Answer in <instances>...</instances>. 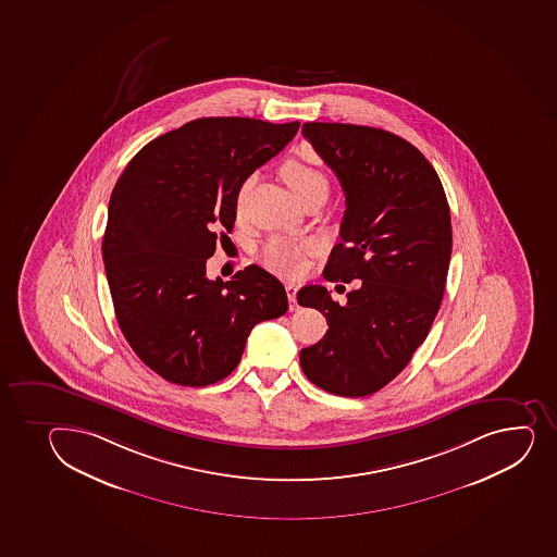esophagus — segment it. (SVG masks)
<instances>
[{"mask_svg":"<svg viewBox=\"0 0 557 557\" xmlns=\"http://www.w3.org/2000/svg\"><path fill=\"white\" fill-rule=\"evenodd\" d=\"M285 290H287L288 296V309L298 310L299 305L298 301H296V294H298V287H296L294 283H288L287 287H285Z\"/></svg>","mask_w":557,"mask_h":557,"instance_id":"obj_1","label":"esophagus"}]
</instances>
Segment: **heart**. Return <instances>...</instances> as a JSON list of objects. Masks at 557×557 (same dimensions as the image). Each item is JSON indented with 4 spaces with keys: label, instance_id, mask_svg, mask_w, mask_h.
<instances>
[{
    "label": "heart",
    "instance_id": "b5f03b06",
    "mask_svg": "<svg viewBox=\"0 0 557 557\" xmlns=\"http://www.w3.org/2000/svg\"><path fill=\"white\" fill-rule=\"evenodd\" d=\"M283 181L293 189L296 197H301L307 191L315 188L327 189V177L325 173L315 166L314 162L305 161L301 157H290L288 161L283 162ZM252 186V177L245 178L235 196V208L242 212L245 199H247L248 189ZM310 250L309 242H288L283 237H274L267 243L263 250V261L270 270L277 274L298 275L305 267V256Z\"/></svg>",
    "mask_w": 557,
    "mask_h": 557
}]
</instances>
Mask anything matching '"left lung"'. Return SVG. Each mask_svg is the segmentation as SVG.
<instances>
[{
  "mask_svg": "<svg viewBox=\"0 0 557 557\" xmlns=\"http://www.w3.org/2000/svg\"><path fill=\"white\" fill-rule=\"evenodd\" d=\"M304 137L336 173L347 205L323 275L360 283L345 305L322 285L299 290L298 304L329 325L299 363L327 393L373 395L408 366L441 309L454 243L446 194L430 161L395 133L307 122Z\"/></svg>",
  "mask_w": 557,
  "mask_h": 557,
  "instance_id": "8db88e82",
  "label": "left lung"
}]
</instances>
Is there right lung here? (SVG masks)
<instances>
[{"mask_svg": "<svg viewBox=\"0 0 557 557\" xmlns=\"http://www.w3.org/2000/svg\"><path fill=\"white\" fill-rule=\"evenodd\" d=\"M299 122L243 116L188 122L146 144L111 194L102 239L116 322L135 355L172 384L226 379L253 325L288 309L287 293L256 264L208 280L218 235L234 228L235 196L277 156Z\"/></svg>", "mask_w": 557, "mask_h": 557, "instance_id": "add662e5", "label": "right lung"}]
</instances>
